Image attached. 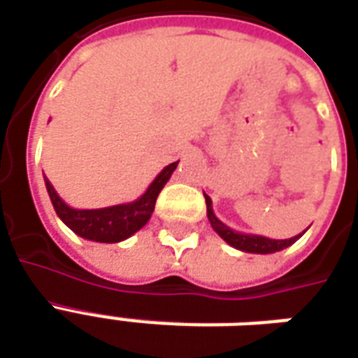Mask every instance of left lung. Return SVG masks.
<instances>
[{
    "label": "left lung",
    "mask_w": 358,
    "mask_h": 358,
    "mask_svg": "<svg viewBox=\"0 0 358 358\" xmlns=\"http://www.w3.org/2000/svg\"><path fill=\"white\" fill-rule=\"evenodd\" d=\"M205 203H207V217H209V222L213 226V230L226 241L230 243L232 248L240 249V251H245V253H261V255H266V253H276V251H282V249L289 248L292 243L299 240V236L295 238H289V240H270V238H263V236H253V234H241L236 232L232 228H228L224 222H220L215 213H213V201H210L209 195H205Z\"/></svg>",
    "instance_id": "1"
}]
</instances>
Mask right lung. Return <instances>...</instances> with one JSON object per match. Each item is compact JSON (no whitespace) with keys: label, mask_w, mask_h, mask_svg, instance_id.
<instances>
[{"label":"right lung","mask_w":358,"mask_h":358,"mask_svg":"<svg viewBox=\"0 0 358 358\" xmlns=\"http://www.w3.org/2000/svg\"><path fill=\"white\" fill-rule=\"evenodd\" d=\"M176 164L178 161L164 166L140 199L124 203V205L105 207V209H73L59 197L55 187L51 186L48 178H45V187H48V194H50L57 217L74 234H78L80 238H86V240L99 241V243H117V241L130 238L132 234L148 224L151 213L155 209L157 195L161 194L164 184L169 182Z\"/></svg>","instance_id":"add662e5"}]
</instances>
